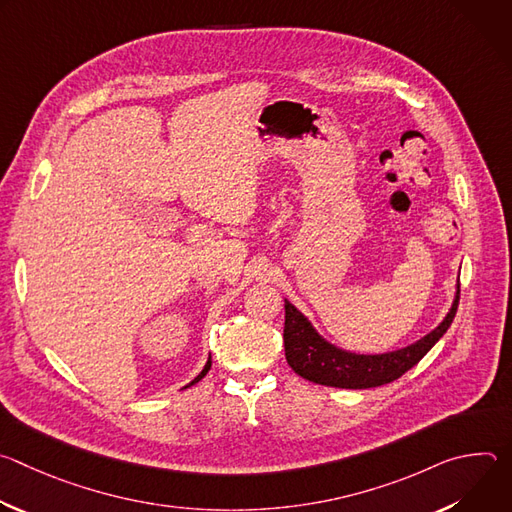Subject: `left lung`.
<instances>
[{"instance_id":"8db88e82","label":"left lung","mask_w":512,"mask_h":512,"mask_svg":"<svg viewBox=\"0 0 512 512\" xmlns=\"http://www.w3.org/2000/svg\"><path fill=\"white\" fill-rule=\"evenodd\" d=\"M458 302L460 283L456 287V298L448 316L429 334L405 348H397L391 352L356 354L350 350H342L322 338L312 322L294 304L285 300L283 344L287 364L300 377L316 385L338 389H371L387 385L405 375L411 367H415L431 350V346L448 332L450 324L454 322Z\"/></svg>"}]
</instances>
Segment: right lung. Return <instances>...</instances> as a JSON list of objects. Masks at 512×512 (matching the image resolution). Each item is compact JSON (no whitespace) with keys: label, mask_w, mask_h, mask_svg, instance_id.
<instances>
[{"label":"right lung","mask_w":512,"mask_h":512,"mask_svg":"<svg viewBox=\"0 0 512 512\" xmlns=\"http://www.w3.org/2000/svg\"><path fill=\"white\" fill-rule=\"evenodd\" d=\"M210 364H212V360H210V356H208V360H206V364H204V369L200 371V375H198V377H194V379H192V381H190L186 387H190V385H196V383H198V381H200V379H202V377H204V375L210 371ZM186 387H184V389H186Z\"/></svg>","instance_id":"obj_1"}]
</instances>
